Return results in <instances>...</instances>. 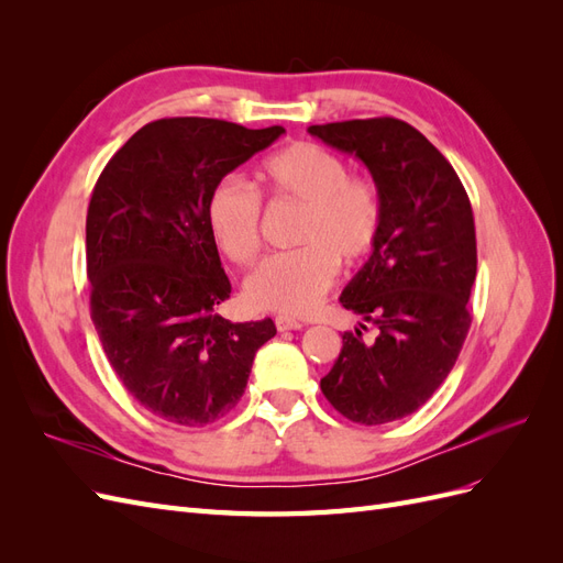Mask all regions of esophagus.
<instances>
[{
	"label": "esophagus",
	"instance_id": "esophagus-1",
	"mask_svg": "<svg viewBox=\"0 0 563 563\" xmlns=\"http://www.w3.org/2000/svg\"><path fill=\"white\" fill-rule=\"evenodd\" d=\"M275 323H277L279 331H298V329L305 327L302 321H298V319H294V317H284V314L275 317Z\"/></svg>",
	"mask_w": 563,
	"mask_h": 563
}]
</instances>
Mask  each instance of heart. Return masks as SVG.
<instances>
[{"label": "heart", "mask_w": 563, "mask_h": 563, "mask_svg": "<svg viewBox=\"0 0 563 563\" xmlns=\"http://www.w3.org/2000/svg\"><path fill=\"white\" fill-rule=\"evenodd\" d=\"M279 199L305 203L296 251L275 253L246 277V300L284 317L312 312L335 284L340 261L360 265L378 249L385 203L378 185L350 176L347 162L319 143L300 141L263 164ZM213 242L236 265H249L263 244V197L240 176L220 178L207 199Z\"/></svg>", "instance_id": "obj_1"}]
</instances>
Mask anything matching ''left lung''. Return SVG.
<instances>
[{
  "mask_svg": "<svg viewBox=\"0 0 563 563\" xmlns=\"http://www.w3.org/2000/svg\"><path fill=\"white\" fill-rule=\"evenodd\" d=\"M362 159L385 203L378 249L340 302L376 327L343 333L323 397L340 416L385 424L416 413L446 380L470 331L476 277L472 203L449 159L395 117L350 119L308 129Z\"/></svg>",
  "mask_w": 563,
  "mask_h": 563,
  "instance_id": "1",
  "label": "left lung"
}]
</instances>
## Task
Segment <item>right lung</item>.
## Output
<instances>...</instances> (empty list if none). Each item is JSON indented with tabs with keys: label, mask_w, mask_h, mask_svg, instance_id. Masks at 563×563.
Instances as JSON below:
<instances>
[{
	"label": "right lung",
	"mask_w": 563,
	"mask_h": 563,
	"mask_svg": "<svg viewBox=\"0 0 563 563\" xmlns=\"http://www.w3.org/2000/svg\"><path fill=\"white\" fill-rule=\"evenodd\" d=\"M282 126L172 117L135 131L100 174L87 213L91 319L117 378L150 413L187 428L242 399L275 321L234 323L232 286L207 225L211 187Z\"/></svg>",
	"instance_id": "right-lung-1"
}]
</instances>
